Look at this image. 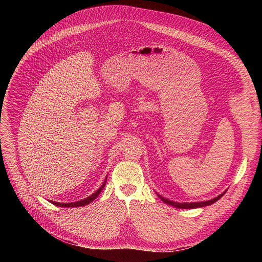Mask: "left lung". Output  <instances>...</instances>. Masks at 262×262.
<instances>
[{
    "mask_svg": "<svg viewBox=\"0 0 262 262\" xmlns=\"http://www.w3.org/2000/svg\"><path fill=\"white\" fill-rule=\"evenodd\" d=\"M225 194V192H223L222 194H220L219 196L210 200V201H206V202H199V203H176L173 201H170L168 199H164L161 195H158L162 202H164L166 204H169L171 206H174L176 208H183V209H193V208H199V207H204V206H208L213 204L214 202H216L217 200L221 199L223 195Z\"/></svg>",
    "mask_w": 262,
    "mask_h": 262,
    "instance_id": "left-lung-1",
    "label": "left lung"
}]
</instances>
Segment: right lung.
Here are the masks:
<instances>
[{"instance_id":"right-lung-1","label":"right lung","mask_w":262,"mask_h":262,"mask_svg":"<svg viewBox=\"0 0 262 262\" xmlns=\"http://www.w3.org/2000/svg\"><path fill=\"white\" fill-rule=\"evenodd\" d=\"M105 184H106V182H104V184L101 186V188H100L99 190H96L93 194H91L90 196H88V198H87V199H85V200L77 201V202H73V203H67V204L53 202V204H54L55 206H59V207H79V206H85V205H88L89 203H91L92 201H94L96 198L99 196V194L101 193V191H102V190H103V188L105 187Z\"/></svg>"}]
</instances>
